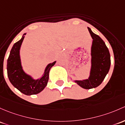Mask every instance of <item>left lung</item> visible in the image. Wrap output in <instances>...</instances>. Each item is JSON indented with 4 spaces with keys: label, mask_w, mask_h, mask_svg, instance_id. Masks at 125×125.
I'll list each match as a JSON object with an SVG mask.
<instances>
[{
    "label": "left lung",
    "mask_w": 125,
    "mask_h": 125,
    "mask_svg": "<svg viewBox=\"0 0 125 125\" xmlns=\"http://www.w3.org/2000/svg\"><path fill=\"white\" fill-rule=\"evenodd\" d=\"M93 39L91 49L92 67L90 77L87 80L74 81L85 89L99 86L110 70L111 59L108 49L104 41L88 27Z\"/></svg>",
    "instance_id": "8db88e82"
}]
</instances>
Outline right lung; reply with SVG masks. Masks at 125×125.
Returning <instances> with one entry per match:
<instances>
[{
	"label": "right lung",
	"mask_w": 125,
	"mask_h": 125,
	"mask_svg": "<svg viewBox=\"0 0 125 125\" xmlns=\"http://www.w3.org/2000/svg\"><path fill=\"white\" fill-rule=\"evenodd\" d=\"M26 35L24 33L21 39L14 44L10 50L7 60V73L13 86L23 94L31 95L39 94L45 87L49 78L50 70L56 63V61L47 65L44 75L40 79L34 80L26 74L22 69L20 56V49Z\"/></svg>",
	"instance_id": "add662e5"
}]
</instances>
